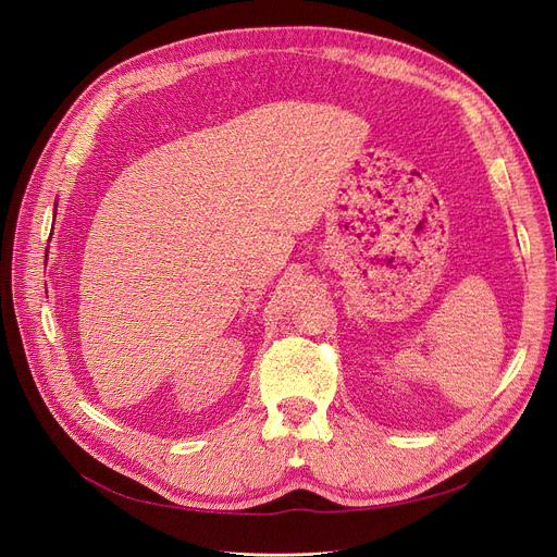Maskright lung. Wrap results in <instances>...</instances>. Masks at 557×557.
<instances>
[{
    "label": "right lung",
    "mask_w": 557,
    "mask_h": 557,
    "mask_svg": "<svg viewBox=\"0 0 557 557\" xmlns=\"http://www.w3.org/2000/svg\"><path fill=\"white\" fill-rule=\"evenodd\" d=\"M55 205H58V202H55ZM53 219H55V210H53ZM45 263H47V261H45Z\"/></svg>",
    "instance_id": "right-lung-1"
}]
</instances>
